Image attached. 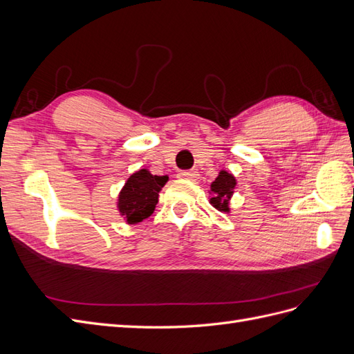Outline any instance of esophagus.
Here are the masks:
<instances>
[{
  "mask_svg": "<svg viewBox=\"0 0 354 354\" xmlns=\"http://www.w3.org/2000/svg\"><path fill=\"white\" fill-rule=\"evenodd\" d=\"M198 171H180V173L177 174L178 178H183V180H196L198 178Z\"/></svg>",
  "mask_w": 354,
  "mask_h": 354,
  "instance_id": "1",
  "label": "esophagus"
}]
</instances>
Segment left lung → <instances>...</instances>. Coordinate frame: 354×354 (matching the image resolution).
<instances>
[{"label": "left lung", "mask_w": 354, "mask_h": 354, "mask_svg": "<svg viewBox=\"0 0 354 354\" xmlns=\"http://www.w3.org/2000/svg\"><path fill=\"white\" fill-rule=\"evenodd\" d=\"M236 178L233 174L227 173L226 169H221L217 178L209 186V203L220 212H230V199L236 189Z\"/></svg>", "instance_id": "left-lung-1"}]
</instances>
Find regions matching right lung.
<instances>
[{
    "label": "right lung",
    "instance_id": "1",
    "mask_svg": "<svg viewBox=\"0 0 354 354\" xmlns=\"http://www.w3.org/2000/svg\"><path fill=\"white\" fill-rule=\"evenodd\" d=\"M168 181L167 176H153L147 168L133 173L118 195L116 208L127 224H138L151 217L159 192Z\"/></svg>",
    "mask_w": 354,
    "mask_h": 354
}]
</instances>
